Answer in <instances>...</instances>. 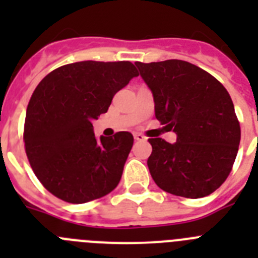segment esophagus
<instances>
[{
  "instance_id": "34e87169",
  "label": "esophagus",
  "mask_w": 258,
  "mask_h": 258,
  "mask_svg": "<svg viewBox=\"0 0 258 258\" xmlns=\"http://www.w3.org/2000/svg\"><path fill=\"white\" fill-rule=\"evenodd\" d=\"M134 140H136V141H146L147 138H146V137L143 136V134H141V133H134Z\"/></svg>"
}]
</instances>
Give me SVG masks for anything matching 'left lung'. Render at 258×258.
<instances>
[{"label":"left lung","mask_w":258,"mask_h":258,"mask_svg":"<svg viewBox=\"0 0 258 258\" xmlns=\"http://www.w3.org/2000/svg\"><path fill=\"white\" fill-rule=\"evenodd\" d=\"M136 66L152 93L156 118L177 134L174 143L149 140L152 179L172 195L207 197L225 182L238 154L240 125L230 94L217 79L188 61Z\"/></svg>","instance_id":"1"}]
</instances>
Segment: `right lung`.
<instances>
[{
	"instance_id": "add662e5",
	"label": "right lung",
	"mask_w": 258,
	"mask_h": 258,
	"mask_svg": "<svg viewBox=\"0 0 258 258\" xmlns=\"http://www.w3.org/2000/svg\"><path fill=\"white\" fill-rule=\"evenodd\" d=\"M138 71L131 61H76L42 79L27 107L26 154L47 191L72 204L104 197L121 179L129 132L97 138L93 120Z\"/></svg>"
}]
</instances>
